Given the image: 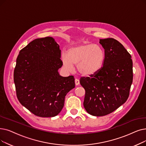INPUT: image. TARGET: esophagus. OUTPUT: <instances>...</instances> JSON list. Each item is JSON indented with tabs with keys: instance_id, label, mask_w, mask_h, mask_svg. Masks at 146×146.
Instances as JSON below:
<instances>
[{
	"instance_id": "34e87169",
	"label": "esophagus",
	"mask_w": 146,
	"mask_h": 146,
	"mask_svg": "<svg viewBox=\"0 0 146 146\" xmlns=\"http://www.w3.org/2000/svg\"><path fill=\"white\" fill-rule=\"evenodd\" d=\"M79 84H80L79 80L78 79H75V85H76V86H78V85H79Z\"/></svg>"
}]
</instances>
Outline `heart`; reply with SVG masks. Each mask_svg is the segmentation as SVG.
<instances>
[{
  "instance_id": "1",
  "label": "heart",
  "mask_w": 146,
  "mask_h": 146,
  "mask_svg": "<svg viewBox=\"0 0 146 146\" xmlns=\"http://www.w3.org/2000/svg\"><path fill=\"white\" fill-rule=\"evenodd\" d=\"M106 59L104 49L92 43H82L70 48L68 54L61 56L62 64L68 71H72L77 65L78 72L84 76H92L103 67Z\"/></svg>"
}]
</instances>
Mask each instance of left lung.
I'll use <instances>...</instances> for the list:
<instances>
[{
  "label": "left lung",
  "mask_w": 146,
  "mask_h": 146,
  "mask_svg": "<svg viewBox=\"0 0 146 146\" xmlns=\"http://www.w3.org/2000/svg\"><path fill=\"white\" fill-rule=\"evenodd\" d=\"M104 49L103 67L96 74L82 77L80 84L85 90L84 106L95 116H103L116 110L127 100L133 79L131 56L113 38L100 39Z\"/></svg>",
  "instance_id": "8db88e82"
}]
</instances>
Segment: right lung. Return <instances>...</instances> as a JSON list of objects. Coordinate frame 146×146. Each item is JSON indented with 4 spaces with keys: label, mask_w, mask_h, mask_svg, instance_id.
I'll return each mask as SVG.
<instances>
[{
    "label": "right lung",
    "mask_w": 146,
    "mask_h": 146,
    "mask_svg": "<svg viewBox=\"0 0 146 146\" xmlns=\"http://www.w3.org/2000/svg\"><path fill=\"white\" fill-rule=\"evenodd\" d=\"M61 50L54 38L36 39L23 48L14 72L16 93L20 103L35 115H58L67 94L75 87L73 76L62 77Z\"/></svg>",
    "instance_id": "1"
}]
</instances>
